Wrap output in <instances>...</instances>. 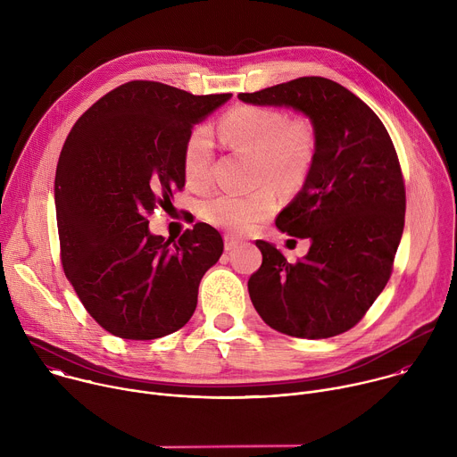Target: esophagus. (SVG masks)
<instances>
[{
	"mask_svg": "<svg viewBox=\"0 0 457 457\" xmlns=\"http://www.w3.org/2000/svg\"><path fill=\"white\" fill-rule=\"evenodd\" d=\"M238 245H240V240L233 238L231 235H226V237H224V247H226V251H235Z\"/></svg>",
	"mask_w": 457,
	"mask_h": 457,
	"instance_id": "34e87169",
	"label": "esophagus"
}]
</instances>
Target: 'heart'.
Masks as SVG:
<instances>
[{"instance_id":"heart-1","label":"heart","mask_w":457,"mask_h":457,"mask_svg":"<svg viewBox=\"0 0 457 457\" xmlns=\"http://www.w3.org/2000/svg\"><path fill=\"white\" fill-rule=\"evenodd\" d=\"M220 136L235 148L254 155V179L278 191H296L307 179L314 161V129L303 119L287 120L273 108L237 106L220 124ZM213 143L208 128L199 126L187 136L182 168L187 184L204 186L210 180ZM277 206L275 191L262 186L251 193L219 191L201 204V217L231 233H245L266 220Z\"/></svg>"}]
</instances>
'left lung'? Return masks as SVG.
Segmentation results:
<instances>
[{
    "mask_svg": "<svg viewBox=\"0 0 457 457\" xmlns=\"http://www.w3.org/2000/svg\"><path fill=\"white\" fill-rule=\"evenodd\" d=\"M238 99L293 108L314 129V161L277 228L311 245L289 264L275 244L256 240L262 266L247 282L270 328L296 338L349 331L393 271L405 224L400 161L379 117L353 92L325 78H300Z\"/></svg>",
    "mask_w": 457,
    "mask_h": 457,
    "instance_id": "left-lung-1",
    "label": "left lung"
}]
</instances>
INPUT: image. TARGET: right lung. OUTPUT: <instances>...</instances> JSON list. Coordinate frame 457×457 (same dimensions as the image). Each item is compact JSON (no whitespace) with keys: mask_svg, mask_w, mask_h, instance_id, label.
<instances>
[{"mask_svg":"<svg viewBox=\"0 0 457 457\" xmlns=\"http://www.w3.org/2000/svg\"><path fill=\"white\" fill-rule=\"evenodd\" d=\"M229 97L129 81L92 104L62 146L54 184L62 270L113 337L162 338L197 307L199 284L224 251L220 233L199 222L171 242L150 231L148 215L184 186L193 126Z\"/></svg>","mask_w":457,"mask_h":457,"instance_id":"right-lung-1","label":"right lung"}]
</instances>
